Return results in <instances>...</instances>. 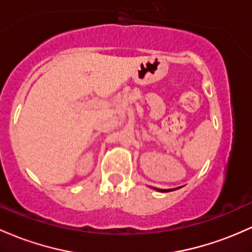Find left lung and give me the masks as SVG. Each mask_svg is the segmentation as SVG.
<instances>
[{"label": "left lung", "mask_w": 252, "mask_h": 252, "mask_svg": "<svg viewBox=\"0 0 252 252\" xmlns=\"http://www.w3.org/2000/svg\"><path fill=\"white\" fill-rule=\"evenodd\" d=\"M157 190H159V191H161V192H167V191H171V190L172 189H168V190H164V189H157ZM175 190V189H173Z\"/></svg>", "instance_id": "1"}]
</instances>
